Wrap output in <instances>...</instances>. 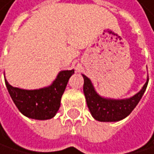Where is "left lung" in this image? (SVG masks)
<instances>
[{"label":"left lung","instance_id":"left-lung-1","mask_svg":"<svg viewBox=\"0 0 154 154\" xmlns=\"http://www.w3.org/2000/svg\"><path fill=\"white\" fill-rule=\"evenodd\" d=\"M84 79L83 91L87 105L94 119L100 122H117L126 118L137 106L144 94L148 79L142 88L135 95L126 99H111L98 94L91 80L82 75Z\"/></svg>","mask_w":154,"mask_h":154}]
</instances>
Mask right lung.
<instances>
[{
  "label": "right lung",
  "mask_w": 154,
  "mask_h": 154,
  "mask_svg": "<svg viewBox=\"0 0 154 154\" xmlns=\"http://www.w3.org/2000/svg\"><path fill=\"white\" fill-rule=\"evenodd\" d=\"M75 70L60 71L56 79L48 86L38 90H24L11 86L5 79V85L13 102L25 116L36 120L54 117L61 105V98L70 76Z\"/></svg>",
  "instance_id": "obj_1"
}]
</instances>
